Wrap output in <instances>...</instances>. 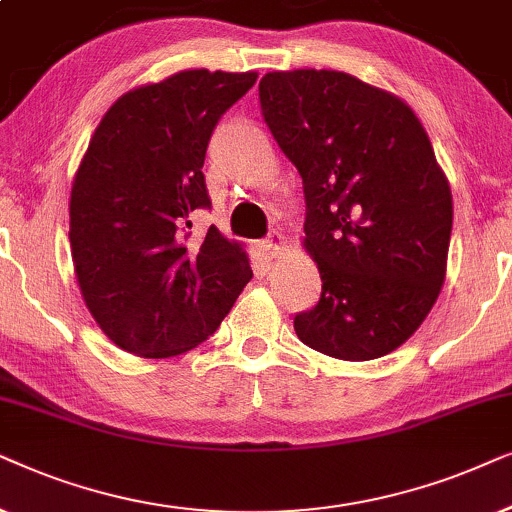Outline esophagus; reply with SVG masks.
Instances as JSON below:
<instances>
[{"mask_svg":"<svg viewBox=\"0 0 512 512\" xmlns=\"http://www.w3.org/2000/svg\"><path fill=\"white\" fill-rule=\"evenodd\" d=\"M283 248H285V238L281 236V234H271L267 241H262L260 243V250H262V255L264 257H278L283 252Z\"/></svg>","mask_w":512,"mask_h":512,"instance_id":"obj_1","label":"esophagus"}]
</instances>
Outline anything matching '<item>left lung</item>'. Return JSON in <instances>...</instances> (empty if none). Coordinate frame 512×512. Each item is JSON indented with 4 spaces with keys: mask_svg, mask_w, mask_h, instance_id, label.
I'll return each mask as SVG.
<instances>
[{
    "mask_svg": "<svg viewBox=\"0 0 512 512\" xmlns=\"http://www.w3.org/2000/svg\"><path fill=\"white\" fill-rule=\"evenodd\" d=\"M262 117L302 175L304 248L323 292L295 316L306 346L342 360L403 346L440 295L452 192L398 95L346 72H269Z\"/></svg>",
    "mask_w": 512,
    "mask_h": 512,
    "instance_id": "obj_1",
    "label": "left lung"
}]
</instances>
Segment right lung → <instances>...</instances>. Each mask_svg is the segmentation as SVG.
<instances>
[{
	"mask_svg": "<svg viewBox=\"0 0 512 512\" xmlns=\"http://www.w3.org/2000/svg\"><path fill=\"white\" fill-rule=\"evenodd\" d=\"M257 72L185 70L121 95L74 175L70 245L81 297L109 342L142 358L180 356L213 335L252 269L217 227L203 161L217 121Z\"/></svg>",
	"mask_w": 512,
	"mask_h": 512,
	"instance_id": "right-lung-1",
	"label": "right lung"
}]
</instances>
